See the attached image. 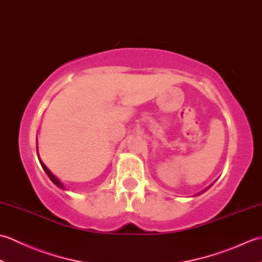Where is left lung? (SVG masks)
I'll use <instances>...</instances> for the list:
<instances>
[{
  "label": "left lung",
  "instance_id": "obj_1",
  "mask_svg": "<svg viewBox=\"0 0 262 262\" xmlns=\"http://www.w3.org/2000/svg\"><path fill=\"white\" fill-rule=\"evenodd\" d=\"M210 186H211V185H210ZM210 186H209V187H210ZM209 187H208V188H209ZM208 188H207V189H208ZM204 191H205V190H204ZM204 191H203V192H204ZM203 192H200V193H203Z\"/></svg>",
  "mask_w": 262,
  "mask_h": 262
}]
</instances>
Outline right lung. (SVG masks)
<instances>
[{"label":"right lung","instance_id":"right-lung-1","mask_svg":"<svg viewBox=\"0 0 262 262\" xmlns=\"http://www.w3.org/2000/svg\"><path fill=\"white\" fill-rule=\"evenodd\" d=\"M37 155H38V153H37ZM38 159H39V155H38ZM39 162H40V164H41V166H42V169H43V171H45L46 172V173H47V176L49 177V179H51L53 182H54V185H56L58 188H60V189H66L65 188V186L63 185V183L62 182H60L58 179H57V178L56 177H55L53 173H52V172L51 171H49V169L47 168V166L45 165V164H43L42 163V161L40 160V159H39Z\"/></svg>","mask_w":262,"mask_h":262}]
</instances>
